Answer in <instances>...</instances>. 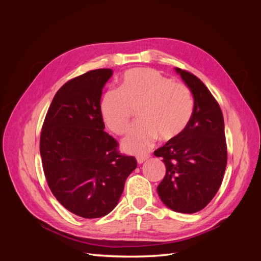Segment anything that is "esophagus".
I'll list each match as a JSON object with an SVG mask.
<instances>
[{"mask_svg": "<svg viewBox=\"0 0 261 261\" xmlns=\"http://www.w3.org/2000/svg\"><path fill=\"white\" fill-rule=\"evenodd\" d=\"M147 159H148V156H137V162H138V164H141V163H144Z\"/></svg>", "mask_w": 261, "mask_h": 261, "instance_id": "esophagus-1", "label": "esophagus"}]
</instances>
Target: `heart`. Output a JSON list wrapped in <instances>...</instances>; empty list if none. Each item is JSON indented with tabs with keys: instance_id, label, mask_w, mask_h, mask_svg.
<instances>
[{
	"instance_id": "obj_1",
	"label": "heart",
	"mask_w": 261,
	"mask_h": 261,
	"mask_svg": "<svg viewBox=\"0 0 261 261\" xmlns=\"http://www.w3.org/2000/svg\"><path fill=\"white\" fill-rule=\"evenodd\" d=\"M140 123L123 139V148L141 154L155 141H169L181 135L191 121L193 100L187 87L152 68H134L122 78L120 89L108 90L100 110L108 127L117 135L128 129L134 110Z\"/></svg>"
}]
</instances>
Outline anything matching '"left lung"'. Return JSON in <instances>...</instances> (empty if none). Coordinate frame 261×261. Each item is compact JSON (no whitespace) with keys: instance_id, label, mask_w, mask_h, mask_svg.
<instances>
[{"instance_id":"left-lung-1","label":"left lung","mask_w":261,"mask_h":261,"mask_svg":"<svg viewBox=\"0 0 261 261\" xmlns=\"http://www.w3.org/2000/svg\"><path fill=\"white\" fill-rule=\"evenodd\" d=\"M175 70L192 91L194 109L181 135L153 152L167 168L156 191L171 210L195 213L207 206L222 183L227 161L224 120L218 102L199 78L184 69Z\"/></svg>"}]
</instances>
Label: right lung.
<instances>
[{
    "instance_id": "obj_1",
    "label": "right lung",
    "mask_w": 261,
    "mask_h": 261,
    "mask_svg": "<svg viewBox=\"0 0 261 261\" xmlns=\"http://www.w3.org/2000/svg\"><path fill=\"white\" fill-rule=\"evenodd\" d=\"M113 70L75 77L55 93L40 136L43 172L63 207L85 219L107 216L118 203L125 180L136 169L105 132L100 100Z\"/></svg>"
}]
</instances>
